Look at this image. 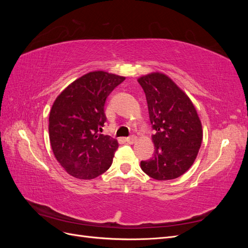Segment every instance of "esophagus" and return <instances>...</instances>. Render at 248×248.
<instances>
[{
	"instance_id": "34e87169",
	"label": "esophagus",
	"mask_w": 248,
	"mask_h": 248,
	"mask_svg": "<svg viewBox=\"0 0 248 248\" xmlns=\"http://www.w3.org/2000/svg\"><path fill=\"white\" fill-rule=\"evenodd\" d=\"M137 138L134 136H131V137H128V138H125V141L128 142V144H133L134 141H136Z\"/></svg>"
}]
</instances>
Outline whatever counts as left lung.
<instances>
[{
    "label": "left lung",
    "mask_w": 248,
    "mask_h": 248,
    "mask_svg": "<svg viewBox=\"0 0 248 248\" xmlns=\"http://www.w3.org/2000/svg\"><path fill=\"white\" fill-rule=\"evenodd\" d=\"M144 90L154 142L153 157L140 161L148 176L159 181L183 175L197 158L202 140V123L192 102L166 74L138 79Z\"/></svg>",
    "instance_id": "obj_1"
}]
</instances>
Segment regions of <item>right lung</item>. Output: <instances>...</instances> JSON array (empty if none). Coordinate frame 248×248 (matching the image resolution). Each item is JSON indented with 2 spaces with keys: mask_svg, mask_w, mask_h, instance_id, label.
Instances as JSON below:
<instances>
[{
  "mask_svg": "<svg viewBox=\"0 0 248 248\" xmlns=\"http://www.w3.org/2000/svg\"><path fill=\"white\" fill-rule=\"evenodd\" d=\"M125 78L93 71L74 80L49 112V140L59 163L78 179H94L111 166L118 141L101 134L108 96Z\"/></svg>",
  "mask_w": 248,
  "mask_h": 248,
  "instance_id": "1",
  "label": "right lung"
}]
</instances>
